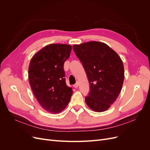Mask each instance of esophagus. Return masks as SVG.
<instances>
[{
    "label": "esophagus",
    "instance_id": "34e87169",
    "mask_svg": "<svg viewBox=\"0 0 150 150\" xmlns=\"http://www.w3.org/2000/svg\"><path fill=\"white\" fill-rule=\"evenodd\" d=\"M78 86H79V83L78 82H76V83L75 84H74L73 86H74V88H78Z\"/></svg>",
    "mask_w": 150,
    "mask_h": 150
}]
</instances>
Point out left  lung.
Returning <instances> with one entry per match:
<instances>
[{
	"label": "left lung",
	"instance_id": "8db88e82",
	"mask_svg": "<svg viewBox=\"0 0 150 150\" xmlns=\"http://www.w3.org/2000/svg\"><path fill=\"white\" fill-rule=\"evenodd\" d=\"M90 84L85 101L92 110L103 112L114 103L124 81V66L120 57L107 44L91 41L74 45Z\"/></svg>",
	"mask_w": 150,
	"mask_h": 150
}]
</instances>
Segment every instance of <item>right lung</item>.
<instances>
[{
	"label": "right lung",
	"instance_id": "obj_1",
	"mask_svg": "<svg viewBox=\"0 0 150 150\" xmlns=\"http://www.w3.org/2000/svg\"><path fill=\"white\" fill-rule=\"evenodd\" d=\"M72 47L51 44L36 53L30 62L29 80L39 103L51 113L60 112L67 106L72 94L66 83L64 62L70 56Z\"/></svg>",
	"mask_w": 150,
	"mask_h": 150
}]
</instances>
